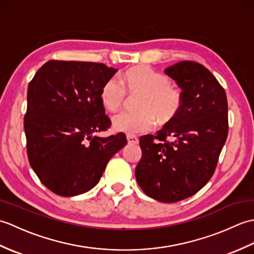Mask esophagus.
Wrapping results in <instances>:
<instances>
[{
    "label": "esophagus",
    "mask_w": 254,
    "mask_h": 254,
    "mask_svg": "<svg viewBox=\"0 0 254 254\" xmlns=\"http://www.w3.org/2000/svg\"><path fill=\"white\" fill-rule=\"evenodd\" d=\"M127 139L128 144H137L138 143V138L135 135H133V134H127Z\"/></svg>",
    "instance_id": "34e87169"
}]
</instances>
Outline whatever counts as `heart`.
I'll list each match as a JSON object with an SVG mask.
<instances>
[{
  "label": "heart",
  "instance_id": "1",
  "mask_svg": "<svg viewBox=\"0 0 254 254\" xmlns=\"http://www.w3.org/2000/svg\"><path fill=\"white\" fill-rule=\"evenodd\" d=\"M165 74L149 66L127 69L122 80L117 77L107 79L100 89V100L106 109L115 111L126 100L127 89L141 94L137 98L136 111H121L112 117V127L118 132L136 134L152 131L156 122L166 123L181 108L180 91L169 85Z\"/></svg>",
  "mask_w": 254,
  "mask_h": 254
}]
</instances>
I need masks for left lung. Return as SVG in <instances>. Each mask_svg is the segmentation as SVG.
<instances>
[{
  "label": "left lung",
  "instance_id": "8db88e82",
  "mask_svg": "<svg viewBox=\"0 0 254 254\" xmlns=\"http://www.w3.org/2000/svg\"><path fill=\"white\" fill-rule=\"evenodd\" d=\"M181 88V108L156 135L139 137L138 186L148 196L175 203L206 185L228 135V104L224 88L208 69L192 61L167 67Z\"/></svg>",
  "mask_w": 254,
  "mask_h": 254
}]
</instances>
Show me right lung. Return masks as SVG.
<instances>
[{"label": "right lung", "instance_id": "1", "mask_svg": "<svg viewBox=\"0 0 254 254\" xmlns=\"http://www.w3.org/2000/svg\"><path fill=\"white\" fill-rule=\"evenodd\" d=\"M117 72L102 63L53 60L28 85L24 127L29 164L58 195L93 189L108 161L127 143L123 133L96 135L111 124L100 89Z\"/></svg>", "mask_w": 254, "mask_h": 254}]
</instances>
